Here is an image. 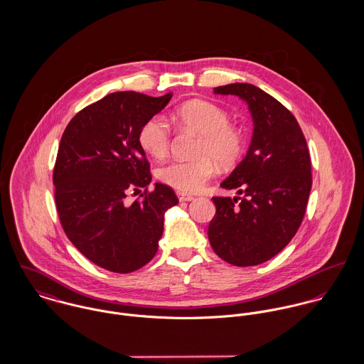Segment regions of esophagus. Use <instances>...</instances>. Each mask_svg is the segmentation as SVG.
Listing matches in <instances>:
<instances>
[{"label":"esophagus","mask_w":364,"mask_h":364,"mask_svg":"<svg viewBox=\"0 0 364 364\" xmlns=\"http://www.w3.org/2000/svg\"><path fill=\"white\" fill-rule=\"evenodd\" d=\"M178 198L181 202H191L195 198L192 195H188V193H182V192H178Z\"/></svg>","instance_id":"obj_1"}]
</instances>
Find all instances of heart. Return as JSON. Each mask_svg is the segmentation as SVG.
I'll use <instances>...</instances> for the list:
<instances>
[{
	"mask_svg": "<svg viewBox=\"0 0 364 364\" xmlns=\"http://www.w3.org/2000/svg\"><path fill=\"white\" fill-rule=\"evenodd\" d=\"M173 119L182 127L196 134L199 140L193 159H175L156 171L158 179L183 193L199 192L217 171V162L224 166L235 165L245 151V134L230 123V114L220 106L208 101H189L176 107ZM168 123L153 116L143 123L139 132L141 149L154 156H166L171 146Z\"/></svg>",
	"mask_w": 364,
	"mask_h": 364,
	"instance_id": "heart-1",
	"label": "heart"
}]
</instances>
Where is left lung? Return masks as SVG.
<instances>
[{
    "label": "left lung",
    "instance_id": "1",
    "mask_svg": "<svg viewBox=\"0 0 364 364\" xmlns=\"http://www.w3.org/2000/svg\"><path fill=\"white\" fill-rule=\"evenodd\" d=\"M214 94L244 100L255 129L248 154L221 183L241 196L213 198L208 241L221 259L254 266L277 255L301 225L312 185L307 140L293 113L252 84L217 87Z\"/></svg>",
    "mask_w": 364,
    "mask_h": 364
}]
</instances>
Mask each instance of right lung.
I'll return each instance as SVG.
<instances>
[{
    "mask_svg": "<svg viewBox=\"0 0 364 364\" xmlns=\"http://www.w3.org/2000/svg\"><path fill=\"white\" fill-rule=\"evenodd\" d=\"M126 91L85 106L67 124L53 169L54 200L61 227L88 259L114 273L134 272L154 258L164 214L179 200L172 188L151 182L139 143L146 120L169 102ZM144 188L132 205L125 196Z\"/></svg>",
    "mask_w": 364,
    "mask_h": 364,
    "instance_id": "obj_1",
    "label": "right lung"
}]
</instances>
